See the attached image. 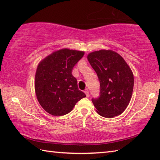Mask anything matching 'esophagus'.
I'll list each match as a JSON object with an SVG mask.
<instances>
[{
    "mask_svg": "<svg viewBox=\"0 0 160 160\" xmlns=\"http://www.w3.org/2000/svg\"><path fill=\"white\" fill-rule=\"evenodd\" d=\"M84 93L86 94L87 97H89V91H88V89H86L85 91H84Z\"/></svg>",
    "mask_w": 160,
    "mask_h": 160,
    "instance_id": "1",
    "label": "esophagus"
}]
</instances>
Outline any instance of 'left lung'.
Returning <instances> with one entry per match:
<instances>
[{
	"mask_svg": "<svg viewBox=\"0 0 160 160\" xmlns=\"http://www.w3.org/2000/svg\"><path fill=\"white\" fill-rule=\"evenodd\" d=\"M87 59L100 81V93L92 102L98 113L114 118L127 108L134 85L133 74L120 54L111 50L90 53Z\"/></svg>",
	"mask_w": 160,
	"mask_h": 160,
	"instance_id": "obj_1",
	"label": "left lung"
}]
</instances>
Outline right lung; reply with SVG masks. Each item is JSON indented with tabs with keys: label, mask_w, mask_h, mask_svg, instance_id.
I'll return each mask as SVG.
<instances>
[{
	"label": "right lung",
	"mask_w": 160,
	"mask_h": 160,
	"mask_svg": "<svg viewBox=\"0 0 160 160\" xmlns=\"http://www.w3.org/2000/svg\"><path fill=\"white\" fill-rule=\"evenodd\" d=\"M84 52L62 49L50 54L38 64L35 76V91L40 104L47 113L61 116L72 111L78 101L86 97L78 89L73 68Z\"/></svg>",
	"instance_id": "obj_1"
}]
</instances>
